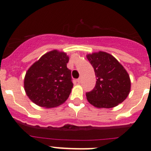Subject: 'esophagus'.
<instances>
[{
    "mask_svg": "<svg viewBox=\"0 0 151 151\" xmlns=\"http://www.w3.org/2000/svg\"><path fill=\"white\" fill-rule=\"evenodd\" d=\"M77 82H78V84L81 83V78H78V79H77Z\"/></svg>",
    "mask_w": 151,
    "mask_h": 151,
    "instance_id": "34e87169",
    "label": "esophagus"
}]
</instances>
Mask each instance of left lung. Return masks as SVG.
<instances>
[{
	"mask_svg": "<svg viewBox=\"0 0 151 151\" xmlns=\"http://www.w3.org/2000/svg\"><path fill=\"white\" fill-rule=\"evenodd\" d=\"M86 57L97 77L94 88L86 93L88 101L97 108H113L123 102L131 90L130 77L123 66L104 51Z\"/></svg>",
	"mask_w": 151,
	"mask_h": 151,
	"instance_id": "left-lung-1",
	"label": "left lung"
}]
</instances>
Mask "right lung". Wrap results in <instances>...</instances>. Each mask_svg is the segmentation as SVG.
Masks as SVG:
<instances>
[{"instance_id": "right-lung-1", "label": "right lung", "mask_w": 151, "mask_h": 151, "mask_svg": "<svg viewBox=\"0 0 151 151\" xmlns=\"http://www.w3.org/2000/svg\"><path fill=\"white\" fill-rule=\"evenodd\" d=\"M69 59L65 52L53 50L29 68L24 78V89L34 104L52 108L68 99L73 87L71 71L66 66Z\"/></svg>"}]
</instances>
